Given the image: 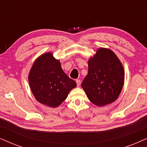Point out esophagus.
<instances>
[{
    "label": "esophagus",
    "instance_id": "1",
    "mask_svg": "<svg viewBox=\"0 0 147 147\" xmlns=\"http://www.w3.org/2000/svg\"><path fill=\"white\" fill-rule=\"evenodd\" d=\"M76 84H77V86L78 87H80V84H81V81H80V80H76Z\"/></svg>",
    "mask_w": 147,
    "mask_h": 147
}]
</instances>
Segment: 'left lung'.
<instances>
[{
  "instance_id": "obj_1",
  "label": "left lung",
  "mask_w": 147,
  "mask_h": 147,
  "mask_svg": "<svg viewBox=\"0 0 147 147\" xmlns=\"http://www.w3.org/2000/svg\"><path fill=\"white\" fill-rule=\"evenodd\" d=\"M121 62L111 50L100 48L88 61V74L82 83L88 99L98 106L115 101L124 85Z\"/></svg>"
}]
</instances>
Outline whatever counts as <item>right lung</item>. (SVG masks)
<instances>
[{
	"instance_id": "add662e5",
	"label": "right lung",
	"mask_w": 147,
	"mask_h": 147,
	"mask_svg": "<svg viewBox=\"0 0 147 147\" xmlns=\"http://www.w3.org/2000/svg\"><path fill=\"white\" fill-rule=\"evenodd\" d=\"M29 82L36 100L53 108L59 106L76 86V82L64 73L59 60L51 53L43 54L34 62Z\"/></svg>"
}]
</instances>
